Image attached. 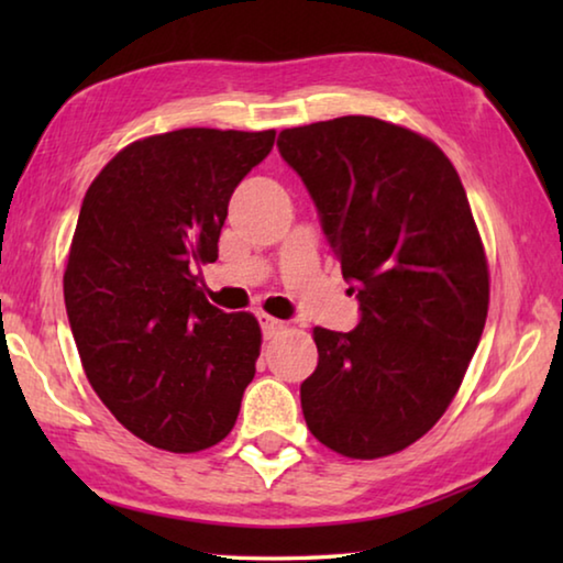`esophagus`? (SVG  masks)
Instances as JSON below:
<instances>
[{"mask_svg":"<svg viewBox=\"0 0 563 563\" xmlns=\"http://www.w3.org/2000/svg\"><path fill=\"white\" fill-rule=\"evenodd\" d=\"M258 320H261V328H263V338L265 340H271V338L278 335L280 330H285V322L283 320H275L271 316H258Z\"/></svg>","mask_w":563,"mask_h":563,"instance_id":"1","label":"esophagus"}]
</instances>
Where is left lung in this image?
<instances>
[{
    "label": "left lung",
    "instance_id": "1",
    "mask_svg": "<svg viewBox=\"0 0 563 563\" xmlns=\"http://www.w3.org/2000/svg\"><path fill=\"white\" fill-rule=\"evenodd\" d=\"M360 302L355 330H312L300 385L308 430L352 460L405 450L462 385L489 308V271L464 186L440 148L373 117L278 136Z\"/></svg>",
    "mask_w": 563,
    "mask_h": 563
}]
</instances>
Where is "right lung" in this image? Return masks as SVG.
Instances as JSON below:
<instances>
[{"mask_svg":"<svg viewBox=\"0 0 563 563\" xmlns=\"http://www.w3.org/2000/svg\"><path fill=\"white\" fill-rule=\"evenodd\" d=\"M275 131L178 129L113 156L84 196L64 273L93 393L139 440L201 452L233 430L261 355L258 320L198 288L238 184Z\"/></svg>","mask_w":563,"mask_h":563,"instance_id":"obj_1","label":"right lung"}]
</instances>
